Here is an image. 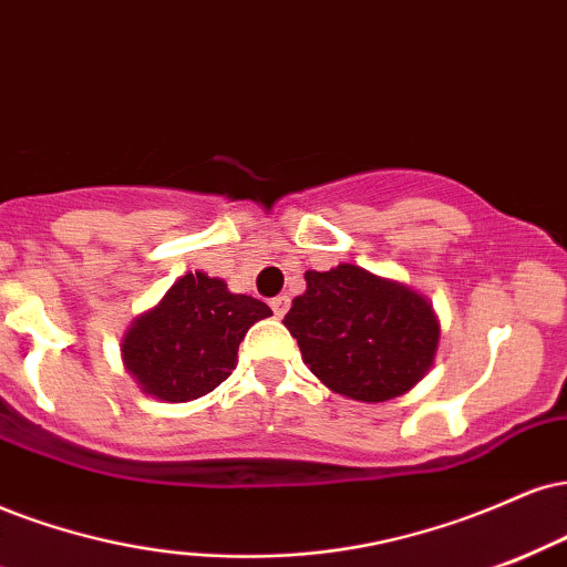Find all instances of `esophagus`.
Instances as JSON below:
<instances>
[{
  "label": "esophagus",
  "instance_id": "34e87169",
  "mask_svg": "<svg viewBox=\"0 0 567 567\" xmlns=\"http://www.w3.org/2000/svg\"><path fill=\"white\" fill-rule=\"evenodd\" d=\"M269 306H271V311H275V317L282 319L290 309V298L288 296H277V298H271Z\"/></svg>",
  "mask_w": 567,
  "mask_h": 567
}]
</instances>
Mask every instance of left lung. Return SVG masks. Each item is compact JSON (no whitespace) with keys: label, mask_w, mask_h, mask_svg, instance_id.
<instances>
[{"label":"left lung","mask_w":567,"mask_h":567,"mask_svg":"<svg viewBox=\"0 0 567 567\" xmlns=\"http://www.w3.org/2000/svg\"><path fill=\"white\" fill-rule=\"evenodd\" d=\"M285 327L322 385L364 404L412 391L431 372L441 340L422 292L357 264L306 271V292L285 313Z\"/></svg>","instance_id":"left-lung-1"}]
</instances>
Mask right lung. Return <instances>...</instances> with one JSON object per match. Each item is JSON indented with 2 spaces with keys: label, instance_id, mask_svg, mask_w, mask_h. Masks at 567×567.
Here are the masks:
<instances>
[{
  "label": "right lung",
  "instance_id": "obj_1",
  "mask_svg": "<svg viewBox=\"0 0 567 567\" xmlns=\"http://www.w3.org/2000/svg\"><path fill=\"white\" fill-rule=\"evenodd\" d=\"M266 317L271 309L258 298L231 292L206 271H187L128 324L124 370L142 393L166 404L200 399L229 378L245 332Z\"/></svg>",
  "mask_w": 567,
  "mask_h": 567
}]
</instances>
